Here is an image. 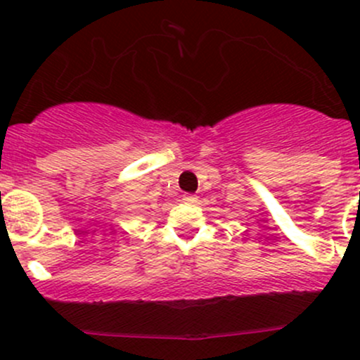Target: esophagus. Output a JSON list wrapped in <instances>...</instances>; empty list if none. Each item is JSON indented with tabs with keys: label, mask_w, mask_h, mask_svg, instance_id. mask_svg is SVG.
I'll list each match as a JSON object with an SVG mask.
<instances>
[{
	"label": "esophagus",
	"mask_w": 360,
	"mask_h": 360,
	"mask_svg": "<svg viewBox=\"0 0 360 360\" xmlns=\"http://www.w3.org/2000/svg\"><path fill=\"white\" fill-rule=\"evenodd\" d=\"M183 200H184V202H186V203H196V200H198V196H196V195H184Z\"/></svg>",
	"instance_id": "obj_1"
}]
</instances>
